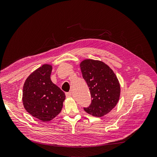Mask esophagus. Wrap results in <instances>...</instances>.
Masks as SVG:
<instances>
[{"label":"esophagus","mask_w":157,"mask_h":157,"mask_svg":"<svg viewBox=\"0 0 157 157\" xmlns=\"http://www.w3.org/2000/svg\"><path fill=\"white\" fill-rule=\"evenodd\" d=\"M66 97H67V98H71V92H68V93H66Z\"/></svg>","instance_id":"1"}]
</instances>
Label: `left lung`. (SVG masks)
Segmentation results:
<instances>
[{"mask_svg":"<svg viewBox=\"0 0 157 157\" xmlns=\"http://www.w3.org/2000/svg\"><path fill=\"white\" fill-rule=\"evenodd\" d=\"M79 67L93 98L90 106L84 110L98 117L107 115L117 104L120 97L117 77L108 65L100 60L85 59Z\"/></svg>","mask_w":157,"mask_h":157,"instance_id":"obj_1","label":"left lung"}]
</instances>
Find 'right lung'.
<instances>
[{
  "mask_svg": "<svg viewBox=\"0 0 157 157\" xmlns=\"http://www.w3.org/2000/svg\"><path fill=\"white\" fill-rule=\"evenodd\" d=\"M52 65L44 64L28 76L23 85L25 109L42 121H49L59 115L65 100L64 93L51 79Z\"/></svg>",
  "mask_w": 157,
  "mask_h": 157,
  "instance_id": "obj_1",
  "label": "right lung"
}]
</instances>
